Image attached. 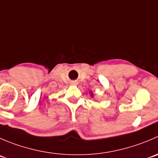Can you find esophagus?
Wrapping results in <instances>:
<instances>
[{"label": "esophagus", "instance_id": "1", "mask_svg": "<svg viewBox=\"0 0 158 158\" xmlns=\"http://www.w3.org/2000/svg\"><path fill=\"white\" fill-rule=\"evenodd\" d=\"M74 83H75V82H74Z\"/></svg>", "mask_w": 158, "mask_h": 158}]
</instances>
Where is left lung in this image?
<instances>
[{
	"mask_svg": "<svg viewBox=\"0 0 158 158\" xmlns=\"http://www.w3.org/2000/svg\"><path fill=\"white\" fill-rule=\"evenodd\" d=\"M91 96H93V93H91Z\"/></svg>",
	"mask_w": 158,
	"mask_h": 158,
	"instance_id": "8db88e82",
	"label": "left lung"
}]
</instances>
